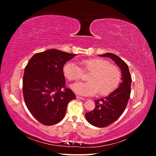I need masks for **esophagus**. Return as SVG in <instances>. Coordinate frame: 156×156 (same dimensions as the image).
<instances>
[{
	"mask_svg": "<svg viewBox=\"0 0 156 156\" xmlns=\"http://www.w3.org/2000/svg\"><path fill=\"white\" fill-rule=\"evenodd\" d=\"M76 98H77V99H79V100H85V99H84V98L80 97V96H76Z\"/></svg>",
	"mask_w": 156,
	"mask_h": 156,
	"instance_id": "1",
	"label": "esophagus"
}]
</instances>
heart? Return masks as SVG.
I'll use <instances>...</instances> for the list:
<instances>
[{
	"label": "heart",
	"instance_id": "b5f03b06",
	"mask_svg": "<svg viewBox=\"0 0 156 156\" xmlns=\"http://www.w3.org/2000/svg\"><path fill=\"white\" fill-rule=\"evenodd\" d=\"M82 69L90 72L87 77L88 81L72 84L73 90L81 96H92L98 92L100 95L109 94L119 85L121 81L120 69L108 61L102 58H90L80 62ZM62 72L69 81H77L81 76L82 71L72 61L63 66Z\"/></svg>",
	"mask_w": 156,
	"mask_h": 156
}]
</instances>
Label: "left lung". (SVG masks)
<instances>
[{"instance_id": "left-lung-1", "label": "left lung", "mask_w": 156, "mask_h": 156, "mask_svg": "<svg viewBox=\"0 0 156 156\" xmlns=\"http://www.w3.org/2000/svg\"><path fill=\"white\" fill-rule=\"evenodd\" d=\"M99 56L111 58L120 68L122 73L119 87L107 96L94 100L95 108L85 114L90 124L105 127L115 122L124 112L130 97L131 77L128 66L117 55L108 53Z\"/></svg>"}]
</instances>
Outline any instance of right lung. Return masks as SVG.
I'll return each mask as SVG.
<instances>
[{"label": "right lung", "instance_id": "add662e5", "mask_svg": "<svg viewBox=\"0 0 156 156\" xmlns=\"http://www.w3.org/2000/svg\"><path fill=\"white\" fill-rule=\"evenodd\" d=\"M76 55L48 49L33 55L26 66L23 97L28 109L42 124L58 123L64 119L68 103L76 98L72 90L65 88L62 72L64 64Z\"/></svg>", "mask_w": 156, "mask_h": 156}]
</instances>
